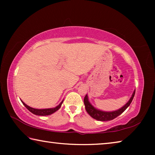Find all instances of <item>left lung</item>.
Segmentation results:
<instances>
[{"mask_svg":"<svg viewBox=\"0 0 155 155\" xmlns=\"http://www.w3.org/2000/svg\"><path fill=\"white\" fill-rule=\"evenodd\" d=\"M135 94V90L134 91V92H133L132 96H131V98L129 100V101H128L124 107H122L121 109L115 111L105 112L100 111V110L95 109L90 104V102H89L87 94H86L85 98H84V104H85L86 111H87L89 115H90L91 117H92L93 118L97 120H99V121H109V120H112L115 118V117H117L118 115L122 114V113L127 109V107L130 105L133 98H134Z\"/></svg>","mask_w":155,"mask_h":155,"instance_id":"obj_1","label":"left lung"}]
</instances>
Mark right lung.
<instances>
[{"mask_svg":"<svg viewBox=\"0 0 155 155\" xmlns=\"http://www.w3.org/2000/svg\"><path fill=\"white\" fill-rule=\"evenodd\" d=\"M22 104H24L26 108H27L28 111H31L32 114H35V115H51L52 114H53L55 111H57V110H58L60 107L61 106V104L63 103V101L61 102V103H60L58 106H57L56 107H54V108H52V109H34L32 108V107H28V105H27L25 103H23L22 101Z\"/></svg>","mask_w":155,"mask_h":155,"instance_id":"obj_1","label":"right lung"}]
</instances>
